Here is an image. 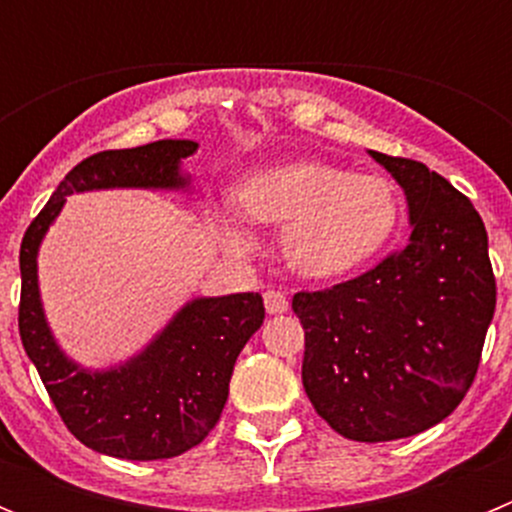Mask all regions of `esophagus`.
I'll list each match as a JSON object with an SVG mask.
<instances>
[{"mask_svg": "<svg viewBox=\"0 0 512 512\" xmlns=\"http://www.w3.org/2000/svg\"><path fill=\"white\" fill-rule=\"evenodd\" d=\"M264 305H266V312H269V315H279V312H287L289 300L284 292H279V289H266Z\"/></svg>", "mask_w": 512, "mask_h": 512, "instance_id": "obj_1", "label": "esophagus"}]
</instances>
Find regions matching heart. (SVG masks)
Wrapping results in <instances>:
<instances>
[{
  "mask_svg": "<svg viewBox=\"0 0 512 512\" xmlns=\"http://www.w3.org/2000/svg\"><path fill=\"white\" fill-rule=\"evenodd\" d=\"M243 215L284 225V259L307 279H336L372 261L397 228L400 202L390 182L328 164H289L251 176L238 189ZM225 243L248 251L251 238L233 223Z\"/></svg>",
  "mask_w": 512,
  "mask_h": 512,
  "instance_id": "heart-1",
  "label": "heart"
}]
</instances>
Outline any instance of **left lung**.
<instances>
[{
	"instance_id": "left-lung-1",
	"label": "left lung",
	"mask_w": 512,
	"mask_h": 512,
	"mask_svg": "<svg viewBox=\"0 0 512 512\" xmlns=\"http://www.w3.org/2000/svg\"><path fill=\"white\" fill-rule=\"evenodd\" d=\"M405 189L413 233L369 271L297 292L302 384L343 438L395 441L456 410L495 315L487 230L469 197L420 161L372 151Z\"/></svg>"
}]
</instances>
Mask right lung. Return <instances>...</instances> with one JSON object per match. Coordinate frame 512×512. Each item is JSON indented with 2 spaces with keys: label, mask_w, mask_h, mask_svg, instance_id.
<instances>
[{
  "label": "right lung",
  "mask_w": 512,
  "mask_h": 512,
  "mask_svg": "<svg viewBox=\"0 0 512 512\" xmlns=\"http://www.w3.org/2000/svg\"><path fill=\"white\" fill-rule=\"evenodd\" d=\"M192 140L102 151L66 174L27 225L20 246V338L63 425L84 446L117 459H171L205 441L228 402L230 374L248 338L264 323L259 292L202 297L184 307L140 356L110 372H84L61 354L38 295V246L74 192L110 187H184L179 161Z\"/></svg>",
  "instance_id": "right-lung-1"
}]
</instances>
